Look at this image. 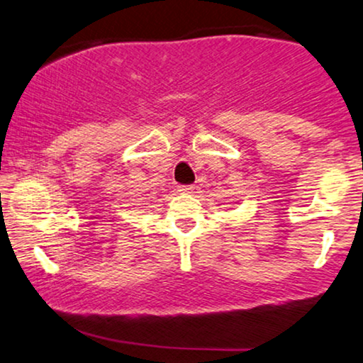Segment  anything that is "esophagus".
<instances>
[{"label":"esophagus","mask_w":363,"mask_h":363,"mask_svg":"<svg viewBox=\"0 0 363 363\" xmlns=\"http://www.w3.org/2000/svg\"><path fill=\"white\" fill-rule=\"evenodd\" d=\"M193 189H194L193 186H179V191H181V193H184V194L193 193Z\"/></svg>","instance_id":"34e87169"}]
</instances>
